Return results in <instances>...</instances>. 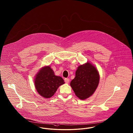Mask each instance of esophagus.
<instances>
[{"instance_id": "34e87169", "label": "esophagus", "mask_w": 133, "mask_h": 133, "mask_svg": "<svg viewBox=\"0 0 133 133\" xmlns=\"http://www.w3.org/2000/svg\"><path fill=\"white\" fill-rule=\"evenodd\" d=\"M69 79L68 78H65V79H64V81H65V82L66 83H67V84H68V83L69 82Z\"/></svg>"}]
</instances>
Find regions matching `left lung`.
Here are the masks:
<instances>
[{"mask_svg":"<svg viewBox=\"0 0 133 133\" xmlns=\"http://www.w3.org/2000/svg\"><path fill=\"white\" fill-rule=\"evenodd\" d=\"M99 75L96 67L88 62L81 65L76 71V76L70 85L76 96L84 100L93 95L99 82Z\"/></svg>","mask_w":133,"mask_h":133,"instance_id":"1","label":"left lung"}]
</instances>
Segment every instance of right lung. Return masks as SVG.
I'll return each mask as SVG.
<instances>
[{"label":"right lung","mask_w":133,"mask_h":133,"mask_svg":"<svg viewBox=\"0 0 133 133\" xmlns=\"http://www.w3.org/2000/svg\"><path fill=\"white\" fill-rule=\"evenodd\" d=\"M65 83L62 77L55 76L49 66L43 67L36 75L35 85L37 92L44 98H50Z\"/></svg>","instance_id":"add662e5"}]
</instances>
